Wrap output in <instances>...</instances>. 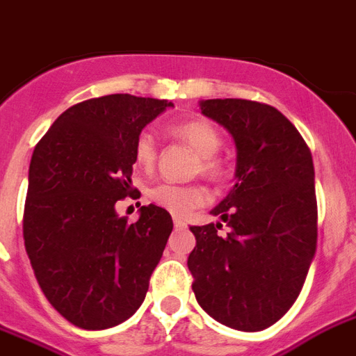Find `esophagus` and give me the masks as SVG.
I'll list each match as a JSON object with an SVG mask.
<instances>
[{
    "label": "esophagus",
    "instance_id": "obj_1",
    "mask_svg": "<svg viewBox=\"0 0 356 356\" xmlns=\"http://www.w3.org/2000/svg\"><path fill=\"white\" fill-rule=\"evenodd\" d=\"M173 225H175V228H184V227H186V223H184L183 219H179V218L173 219Z\"/></svg>",
    "mask_w": 356,
    "mask_h": 356
}]
</instances>
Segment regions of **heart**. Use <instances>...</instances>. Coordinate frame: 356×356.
Listing matches in <instances>:
<instances>
[{
  "instance_id": "1",
  "label": "heart",
  "mask_w": 356,
  "mask_h": 356,
  "mask_svg": "<svg viewBox=\"0 0 356 356\" xmlns=\"http://www.w3.org/2000/svg\"><path fill=\"white\" fill-rule=\"evenodd\" d=\"M173 137L188 144L199 155L195 173H201L210 181L221 183L228 175L227 164L216 155L221 148V135L213 124L203 118H192L170 126ZM133 161L140 170H153L157 163V144L149 133H140L133 144ZM149 199L157 207L168 210L173 216H186L208 201L207 188L201 184H177L161 181L149 188Z\"/></svg>"
}]
</instances>
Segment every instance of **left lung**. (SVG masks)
Listing matches in <instances>:
<instances>
[{"label": "left lung", "instance_id": "8db88e82", "mask_svg": "<svg viewBox=\"0 0 356 356\" xmlns=\"http://www.w3.org/2000/svg\"><path fill=\"white\" fill-rule=\"evenodd\" d=\"M201 111L234 137L236 184L212 210L221 223L190 227L192 289L213 320L261 331L296 302L316 252L318 208L311 149L273 106L243 98L203 100Z\"/></svg>", "mask_w": 356, "mask_h": 356}]
</instances>
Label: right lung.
Here are the masks:
<instances>
[{"instance_id":"right-lung-1","label":"right lung","mask_w":356,"mask_h":356,"mask_svg":"<svg viewBox=\"0 0 356 356\" xmlns=\"http://www.w3.org/2000/svg\"><path fill=\"white\" fill-rule=\"evenodd\" d=\"M168 100L106 95L74 104L40 138L29 166L23 239L40 287L63 318L108 329L144 302L173 221L140 207L128 223L115 203L131 186L133 144Z\"/></svg>"}]
</instances>
